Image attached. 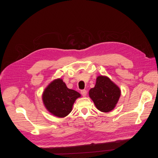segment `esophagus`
<instances>
[{"mask_svg": "<svg viewBox=\"0 0 158 158\" xmlns=\"http://www.w3.org/2000/svg\"><path fill=\"white\" fill-rule=\"evenodd\" d=\"M81 94L82 96H84V97L86 96V95H87V91H86V90H85V89L81 90Z\"/></svg>", "mask_w": 158, "mask_h": 158, "instance_id": "34e87169", "label": "esophagus"}]
</instances>
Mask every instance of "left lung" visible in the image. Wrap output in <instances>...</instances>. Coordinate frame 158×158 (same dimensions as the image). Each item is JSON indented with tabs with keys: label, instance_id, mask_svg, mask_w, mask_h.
I'll list each match as a JSON object with an SVG mask.
<instances>
[{
	"label": "left lung",
	"instance_id": "1",
	"mask_svg": "<svg viewBox=\"0 0 158 158\" xmlns=\"http://www.w3.org/2000/svg\"><path fill=\"white\" fill-rule=\"evenodd\" d=\"M89 94L98 109L108 112L115 107L121 96V90L109 77L100 76Z\"/></svg>",
	"mask_w": 158,
	"mask_h": 158
}]
</instances>
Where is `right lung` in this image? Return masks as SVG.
I'll return each mask as SVG.
<instances>
[{
  "instance_id": "add662e5",
  "label": "right lung",
  "mask_w": 158,
  "mask_h": 158,
  "mask_svg": "<svg viewBox=\"0 0 158 158\" xmlns=\"http://www.w3.org/2000/svg\"><path fill=\"white\" fill-rule=\"evenodd\" d=\"M81 94L74 90L67 87L62 79L52 81L45 89L42 95L44 104L53 115L64 118L72 110L76 99Z\"/></svg>"
}]
</instances>
